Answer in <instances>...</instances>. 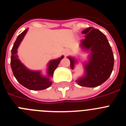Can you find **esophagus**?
<instances>
[{"mask_svg":"<svg viewBox=\"0 0 126 126\" xmlns=\"http://www.w3.org/2000/svg\"><path fill=\"white\" fill-rule=\"evenodd\" d=\"M70 53H71V50H69V49L64 50V55H65V56H67V55H68Z\"/></svg>","mask_w":126,"mask_h":126,"instance_id":"1","label":"esophagus"}]
</instances>
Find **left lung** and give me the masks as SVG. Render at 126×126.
<instances>
[{
    "label": "left lung",
    "instance_id": "left-lung-1",
    "mask_svg": "<svg viewBox=\"0 0 126 126\" xmlns=\"http://www.w3.org/2000/svg\"><path fill=\"white\" fill-rule=\"evenodd\" d=\"M85 38L81 40V47L90 50L89 61L84 65L85 74L76 80V83L84 87H96L108 79L112 72L114 57L112 48L106 36L97 29L90 27L83 30ZM71 68L74 69L76 61L68 57Z\"/></svg>",
    "mask_w": 126,
    "mask_h": 126
}]
</instances>
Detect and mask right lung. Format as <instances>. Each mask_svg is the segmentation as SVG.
Instances as JSON below:
<instances>
[{"instance_id": "add662e5", "label": "right lung", "mask_w": 126, "mask_h": 126, "mask_svg": "<svg viewBox=\"0 0 126 126\" xmlns=\"http://www.w3.org/2000/svg\"><path fill=\"white\" fill-rule=\"evenodd\" d=\"M27 32L28 28L17 36L14 42L11 50V69L16 79L23 86L32 90H45L50 87L52 84V82L50 79V78L53 76V72L57 67L61 60L64 58V56L57 59L50 61L48 67L47 76H42L40 71H33L28 69L19 60L17 55V48Z\"/></svg>"}]
</instances>
